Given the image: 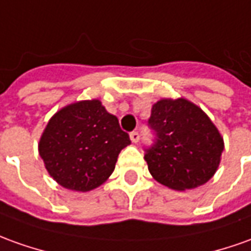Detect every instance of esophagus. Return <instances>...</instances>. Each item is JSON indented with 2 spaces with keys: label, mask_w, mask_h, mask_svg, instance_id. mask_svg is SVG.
I'll return each mask as SVG.
<instances>
[{
  "label": "esophagus",
  "mask_w": 251,
  "mask_h": 251,
  "mask_svg": "<svg viewBox=\"0 0 251 251\" xmlns=\"http://www.w3.org/2000/svg\"><path fill=\"white\" fill-rule=\"evenodd\" d=\"M129 139H131V142L136 143L139 141V134L136 132V131H132L131 134H129Z\"/></svg>",
  "instance_id": "esophagus-1"
}]
</instances>
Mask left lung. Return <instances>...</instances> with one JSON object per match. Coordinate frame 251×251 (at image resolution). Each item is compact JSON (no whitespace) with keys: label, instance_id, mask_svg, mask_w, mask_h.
<instances>
[{"label":"left lung","instance_id":"left-lung-1","mask_svg":"<svg viewBox=\"0 0 251 251\" xmlns=\"http://www.w3.org/2000/svg\"><path fill=\"white\" fill-rule=\"evenodd\" d=\"M157 141L146 150L150 175L172 190L197 188L210 180L221 161L224 139L209 116L186 98H161L149 119Z\"/></svg>","mask_w":251,"mask_h":251}]
</instances>
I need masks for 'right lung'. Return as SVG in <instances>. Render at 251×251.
I'll list each match as a JSON object with an SVG mask.
<instances>
[{
  "instance_id": "add662e5",
  "label": "right lung",
  "mask_w": 251,
  "mask_h": 251,
  "mask_svg": "<svg viewBox=\"0 0 251 251\" xmlns=\"http://www.w3.org/2000/svg\"><path fill=\"white\" fill-rule=\"evenodd\" d=\"M131 141L100 100L76 101L50 117L38 151L54 180L72 191L100 187L115 171L122 149Z\"/></svg>"
}]
</instances>
